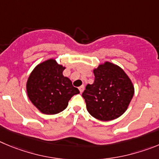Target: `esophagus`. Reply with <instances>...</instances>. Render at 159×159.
<instances>
[{"label":"esophagus","instance_id":"esophagus-1","mask_svg":"<svg viewBox=\"0 0 159 159\" xmlns=\"http://www.w3.org/2000/svg\"><path fill=\"white\" fill-rule=\"evenodd\" d=\"M84 89H85V86L84 85H81V86L79 87V90H80V93H82L83 91H84Z\"/></svg>","mask_w":159,"mask_h":159}]
</instances>
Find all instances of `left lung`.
<instances>
[{
    "label": "left lung",
    "mask_w": 159,
    "mask_h": 159,
    "mask_svg": "<svg viewBox=\"0 0 159 159\" xmlns=\"http://www.w3.org/2000/svg\"><path fill=\"white\" fill-rule=\"evenodd\" d=\"M95 80L87 85L82 97L89 114L102 121L118 118L127 110L134 86L128 76L118 66L106 62L93 70Z\"/></svg>",
    "instance_id": "1"
}]
</instances>
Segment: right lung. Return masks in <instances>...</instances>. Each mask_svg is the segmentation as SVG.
Masks as SVG:
<instances>
[{
    "instance_id": "add662e5",
    "label": "right lung",
    "mask_w": 159,
    "mask_h": 159,
    "mask_svg": "<svg viewBox=\"0 0 159 159\" xmlns=\"http://www.w3.org/2000/svg\"><path fill=\"white\" fill-rule=\"evenodd\" d=\"M65 67L55 59L39 64L27 82V93L31 103L41 112L54 115L63 111L71 97L79 93L69 78L64 77Z\"/></svg>"
}]
</instances>
